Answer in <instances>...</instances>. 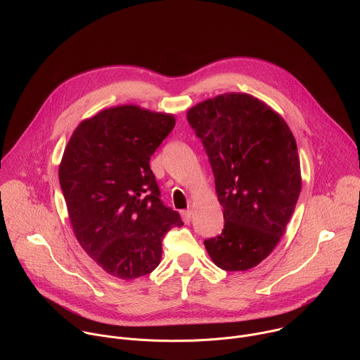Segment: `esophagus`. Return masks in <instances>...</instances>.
Masks as SVG:
<instances>
[{"label": "esophagus", "mask_w": 360, "mask_h": 360, "mask_svg": "<svg viewBox=\"0 0 360 360\" xmlns=\"http://www.w3.org/2000/svg\"><path fill=\"white\" fill-rule=\"evenodd\" d=\"M181 217H182V221H184L185 224H189L191 219H192V211H191V210L182 211V212H181Z\"/></svg>", "instance_id": "obj_1"}]
</instances>
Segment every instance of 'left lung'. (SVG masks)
Wrapping results in <instances>:
<instances>
[{"label": "left lung", "instance_id": "1", "mask_svg": "<svg viewBox=\"0 0 360 360\" xmlns=\"http://www.w3.org/2000/svg\"><path fill=\"white\" fill-rule=\"evenodd\" d=\"M186 118L224 208L222 233L205 248L218 268L248 271L268 258L295 211L302 188L296 141L276 111L248 94L199 102Z\"/></svg>", "mask_w": 360, "mask_h": 360}]
</instances>
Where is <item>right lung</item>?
Here are the masks:
<instances>
[{"mask_svg": "<svg viewBox=\"0 0 360 360\" xmlns=\"http://www.w3.org/2000/svg\"><path fill=\"white\" fill-rule=\"evenodd\" d=\"M175 127L171 114L121 105L82 121L60 165L74 233L107 274L131 281L150 274L162 239L184 222L165 207L149 160Z\"/></svg>", "mask_w": 360, "mask_h": 360, "instance_id": "right-lung-1", "label": "right lung"}]
</instances>
